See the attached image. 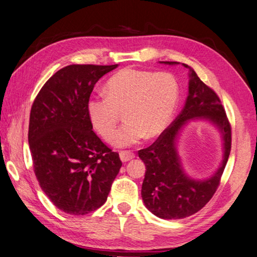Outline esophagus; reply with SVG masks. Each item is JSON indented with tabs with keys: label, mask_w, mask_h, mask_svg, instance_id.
I'll use <instances>...</instances> for the list:
<instances>
[{
	"label": "esophagus",
	"mask_w": 257,
	"mask_h": 257,
	"mask_svg": "<svg viewBox=\"0 0 257 257\" xmlns=\"http://www.w3.org/2000/svg\"><path fill=\"white\" fill-rule=\"evenodd\" d=\"M119 156H120V159H121L122 163H127V162H129V160L135 158V155L130 152H121Z\"/></svg>",
	"instance_id": "34e87169"
}]
</instances>
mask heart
<instances>
[{
    "mask_svg": "<svg viewBox=\"0 0 257 257\" xmlns=\"http://www.w3.org/2000/svg\"><path fill=\"white\" fill-rule=\"evenodd\" d=\"M104 92L89 98V119L95 132L110 140L123 112L125 122L112 143L124 148L164 132L177 107L179 89L170 73L123 69L108 80Z\"/></svg>",
    "mask_w": 257,
    "mask_h": 257,
    "instance_id": "b5f03b06",
    "label": "heart"
}]
</instances>
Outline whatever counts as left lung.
<instances>
[{"label":"left lung","instance_id":"8db88e82","mask_svg":"<svg viewBox=\"0 0 257 257\" xmlns=\"http://www.w3.org/2000/svg\"><path fill=\"white\" fill-rule=\"evenodd\" d=\"M176 65L179 62L159 61ZM188 95L184 108L169 128L150 147L139 150L146 166L142 187L144 204L163 219H182L202 209L213 197L227 164L232 145V132L220 100L212 89L198 78L189 65ZM204 119L218 129L222 139L223 157L219 168L209 178L193 179L184 172L178 154V139L190 121Z\"/></svg>","mask_w":257,"mask_h":257}]
</instances>
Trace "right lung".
I'll return each mask as SVG.
<instances>
[{
	"label": "right lung",
	"instance_id": "add662e5",
	"mask_svg": "<svg viewBox=\"0 0 257 257\" xmlns=\"http://www.w3.org/2000/svg\"><path fill=\"white\" fill-rule=\"evenodd\" d=\"M113 65L72 64L55 72L31 108L29 145L40 187L55 207L85 215L105 203L122 163L92 132L87 102Z\"/></svg>",
	"mask_w": 257,
	"mask_h": 257
}]
</instances>
